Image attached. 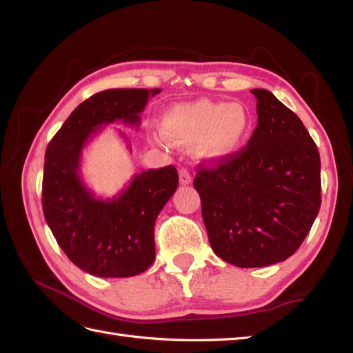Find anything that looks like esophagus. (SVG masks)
<instances>
[{"label":"esophagus","instance_id":"obj_1","mask_svg":"<svg viewBox=\"0 0 353 353\" xmlns=\"http://www.w3.org/2000/svg\"><path fill=\"white\" fill-rule=\"evenodd\" d=\"M179 179H181V183H182V185H190L191 181H192L190 171L186 170V168H181V170H179Z\"/></svg>","mask_w":353,"mask_h":353}]
</instances>
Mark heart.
Returning <instances> with one entry per match:
<instances>
[{
    "label": "heart",
    "mask_w": 353,
    "mask_h": 353,
    "mask_svg": "<svg viewBox=\"0 0 353 353\" xmlns=\"http://www.w3.org/2000/svg\"><path fill=\"white\" fill-rule=\"evenodd\" d=\"M249 129V112L241 104L206 99L174 104L165 110L161 121L165 139L172 144L196 142V154L209 162H220L236 153Z\"/></svg>",
    "instance_id": "1"
}]
</instances>
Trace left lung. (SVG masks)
I'll list each match as a JSON object with an SVG mask.
<instances>
[{
	"instance_id": "1",
	"label": "left lung",
	"mask_w": 353,
	"mask_h": 353,
	"mask_svg": "<svg viewBox=\"0 0 353 353\" xmlns=\"http://www.w3.org/2000/svg\"><path fill=\"white\" fill-rule=\"evenodd\" d=\"M256 97L249 144L214 168L199 165L194 188L214 253L241 268L294 253L319 214L320 154L294 112L267 89Z\"/></svg>"
}]
</instances>
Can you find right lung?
I'll return each instance as SVG.
<instances>
[{"instance_id": "add662e5", "label": "right lung", "mask_w": 353, "mask_h": 353, "mask_svg": "<svg viewBox=\"0 0 353 353\" xmlns=\"http://www.w3.org/2000/svg\"><path fill=\"white\" fill-rule=\"evenodd\" d=\"M159 92L108 89L92 95L72 110L45 152V220L66 256L92 276H137L154 261V223L177 190V170L168 165L138 172L118 196L101 199L85 185L80 161L103 125L138 127L150 97Z\"/></svg>"}]
</instances>
